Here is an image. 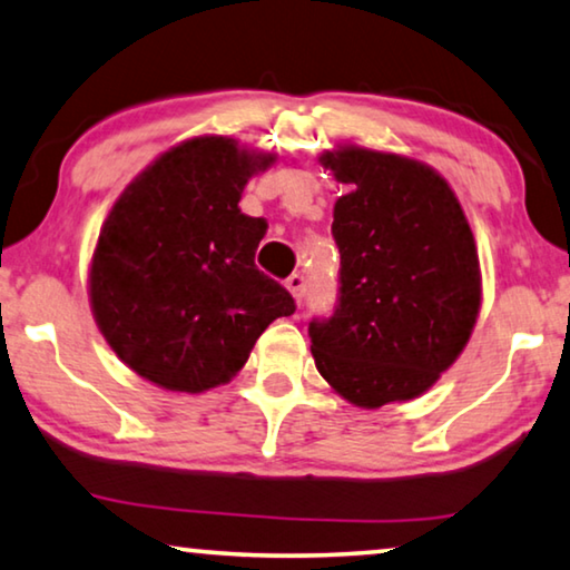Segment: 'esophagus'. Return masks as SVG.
Masks as SVG:
<instances>
[{
    "mask_svg": "<svg viewBox=\"0 0 570 570\" xmlns=\"http://www.w3.org/2000/svg\"><path fill=\"white\" fill-rule=\"evenodd\" d=\"M286 288H288V292H292L296 304H302L304 292H307V278H304L302 274H292V276L286 278Z\"/></svg>",
    "mask_w": 570,
    "mask_h": 570,
    "instance_id": "34e87169",
    "label": "esophagus"
}]
</instances>
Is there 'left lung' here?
Instances as JSON below:
<instances>
[{"mask_svg":"<svg viewBox=\"0 0 570 570\" xmlns=\"http://www.w3.org/2000/svg\"><path fill=\"white\" fill-rule=\"evenodd\" d=\"M351 186L335 202L337 304L309 322L317 371L355 406L428 392L481 307L473 233L453 189L420 160L345 146L320 158Z\"/></svg>","mask_w":570,"mask_h":570,"instance_id":"left-lung-1","label":"left lung"}]
</instances>
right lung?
I'll list each match as a JSON object with an SVG mask.
<instances>
[{
	"label": "right lung",
	"mask_w": 570,
	"mask_h": 570,
	"mask_svg": "<svg viewBox=\"0 0 570 570\" xmlns=\"http://www.w3.org/2000/svg\"><path fill=\"white\" fill-rule=\"evenodd\" d=\"M271 153L204 135L164 153L115 202L89 271L91 312L138 376L171 392L227 384L294 296L256 266L266 219L243 215Z\"/></svg>",
	"instance_id": "1"
}]
</instances>
